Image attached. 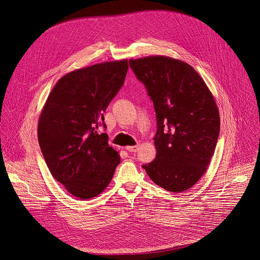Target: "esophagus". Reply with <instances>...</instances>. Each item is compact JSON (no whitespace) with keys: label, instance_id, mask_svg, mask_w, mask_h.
<instances>
[{"label":"esophagus","instance_id":"34e87169","mask_svg":"<svg viewBox=\"0 0 260 260\" xmlns=\"http://www.w3.org/2000/svg\"><path fill=\"white\" fill-rule=\"evenodd\" d=\"M126 151L131 152V153H136L139 149V146L138 145H133V146H126L125 147Z\"/></svg>","mask_w":260,"mask_h":260}]
</instances>
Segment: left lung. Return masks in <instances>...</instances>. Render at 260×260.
<instances>
[{"label":"left lung","mask_w":260,"mask_h":260,"mask_svg":"<svg viewBox=\"0 0 260 260\" xmlns=\"http://www.w3.org/2000/svg\"><path fill=\"white\" fill-rule=\"evenodd\" d=\"M151 97L157 119L153 162L142 166L157 185L180 193L207 171L220 131L212 92L194 68L176 59L152 56L129 60Z\"/></svg>","instance_id":"obj_1"}]
</instances>
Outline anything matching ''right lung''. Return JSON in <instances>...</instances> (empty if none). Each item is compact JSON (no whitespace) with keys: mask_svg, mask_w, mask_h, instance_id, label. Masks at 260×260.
Masks as SVG:
<instances>
[{"mask_svg":"<svg viewBox=\"0 0 260 260\" xmlns=\"http://www.w3.org/2000/svg\"><path fill=\"white\" fill-rule=\"evenodd\" d=\"M127 60L81 68L62 77L49 93L38 124V139L52 175L77 198L102 193L120 163L108 145L103 113L124 83Z\"/></svg>","mask_w":260,"mask_h":260,"instance_id":"right-lung-1","label":"right lung"}]
</instances>
